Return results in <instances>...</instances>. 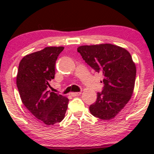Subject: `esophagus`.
Instances as JSON below:
<instances>
[{"label": "esophagus", "instance_id": "1", "mask_svg": "<svg viewBox=\"0 0 154 154\" xmlns=\"http://www.w3.org/2000/svg\"><path fill=\"white\" fill-rule=\"evenodd\" d=\"M80 94H81V92H75V93H72L71 95L73 97H75V96H77V95H80Z\"/></svg>", "mask_w": 154, "mask_h": 154}]
</instances>
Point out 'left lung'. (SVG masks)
I'll return each instance as SVG.
<instances>
[{"label": "left lung", "instance_id": "obj_1", "mask_svg": "<svg viewBox=\"0 0 154 154\" xmlns=\"http://www.w3.org/2000/svg\"><path fill=\"white\" fill-rule=\"evenodd\" d=\"M77 51L90 66L103 76V90L97 93V100L90 106V111L100 119H112L133 93L136 66L131 55L124 48L110 43L81 45Z\"/></svg>", "mask_w": 154, "mask_h": 154}]
</instances>
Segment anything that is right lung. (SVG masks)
Instances as JSON below:
<instances>
[{
  "label": "right lung",
  "instance_id": "right-lung-1",
  "mask_svg": "<svg viewBox=\"0 0 154 154\" xmlns=\"http://www.w3.org/2000/svg\"><path fill=\"white\" fill-rule=\"evenodd\" d=\"M64 47H46L26 55L19 65L17 85L23 104L36 119L46 125L61 122L69 99L48 91L54 79L55 64Z\"/></svg>",
  "mask_w": 154,
  "mask_h": 154
}]
</instances>
